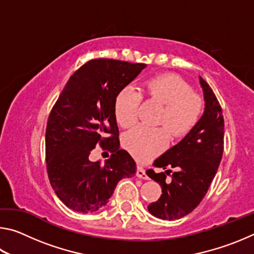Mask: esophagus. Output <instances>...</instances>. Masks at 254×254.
<instances>
[{"label":"esophagus","instance_id":"obj_1","mask_svg":"<svg viewBox=\"0 0 254 254\" xmlns=\"http://www.w3.org/2000/svg\"><path fill=\"white\" fill-rule=\"evenodd\" d=\"M135 175H136L137 178L148 179V176H147V174H145L144 168H143V167H141V166H137L136 167V174Z\"/></svg>","mask_w":254,"mask_h":254}]
</instances>
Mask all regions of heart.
<instances>
[{
	"instance_id": "b5f03b06",
	"label": "heart",
	"mask_w": 254,
	"mask_h": 254,
	"mask_svg": "<svg viewBox=\"0 0 254 254\" xmlns=\"http://www.w3.org/2000/svg\"><path fill=\"white\" fill-rule=\"evenodd\" d=\"M143 96L161 103L163 110L158 124L165 127H150L137 126L123 136V147L136 160H151L169 143V128L174 137L188 134L198 123L201 102L191 86L174 74H162L149 78L142 84ZM142 96L132 86H124L114 100V115L120 127H128L136 122Z\"/></svg>"
}]
</instances>
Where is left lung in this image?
Segmentation results:
<instances>
[{
  "label": "left lung",
  "instance_id": "8db88e82",
  "mask_svg": "<svg viewBox=\"0 0 254 254\" xmlns=\"http://www.w3.org/2000/svg\"><path fill=\"white\" fill-rule=\"evenodd\" d=\"M204 92L205 111L196 127L175 147L154 160L157 168L170 169L147 175L161 186L162 194L148 206L149 212L161 220L174 221L191 213L213 182L224 150V118L213 89L199 77ZM171 178L168 180L166 176Z\"/></svg>",
  "mask_w": 254,
  "mask_h": 254
}]
</instances>
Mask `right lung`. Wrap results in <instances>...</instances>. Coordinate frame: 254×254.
Here are the masks:
<instances>
[{
	"label": "right lung",
	"mask_w": 254,
	"mask_h": 254,
	"mask_svg": "<svg viewBox=\"0 0 254 254\" xmlns=\"http://www.w3.org/2000/svg\"><path fill=\"white\" fill-rule=\"evenodd\" d=\"M145 66L89 60L70 76L51 109L46 128L47 173L58 198L75 212H96L120 180L135 175L133 158L119 149L114 100ZM96 144L112 152L104 165L88 159Z\"/></svg>",
	"instance_id": "right-lung-1"
}]
</instances>
